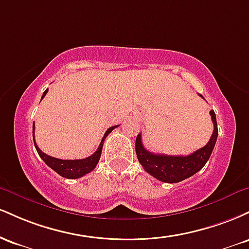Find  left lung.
<instances>
[{
	"label": "left lung",
	"instance_id": "8db88e82",
	"mask_svg": "<svg viewBox=\"0 0 249 249\" xmlns=\"http://www.w3.org/2000/svg\"><path fill=\"white\" fill-rule=\"evenodd\" d=\"M199 96L204 98L201 95ZM210 115L212 117L214 125L210 142L204 147L199 148L188 156H167V154L150 152L142 146V134H138L136 139V153L144 170L159 181L170 182V184L182 181L201 170L210 159L213 148L215 146L216 138H218V124H216L215 113L213 110H211Z\"/></svg>",
	"mask_w": 249,
	"mask_h": 249
}]
</instances>
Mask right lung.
Returning <instances> with one entry per match:
<instances>
[{
	"label": "right lung",
	"instance_id": "obj_1",
	"mask_svg": "<svg viewBox=\"0 0 249 249\" xmlns=\"http://www.w3.org/2000/svg\"><path fill=\"white\" fill-rule=\"evenodd\" d=\"M48 92V89L43 92V96L41 98V101L44 98V96L47 95ZM118 127V125L116 126H111L108 127L105 132L104 137H103L101 144H99L98 148L93 154H91L90 157L84 159H77V160H63V159H58V158H53V157L48 156L44 152H42L39 150V147L37 146L36 142H35V124H33V138H34V144H35V147L37 150V153L38 156L41 157L42 160L45 162L50 168H53L55 172H57L61 177H64L67 179H77V178H81V177L85 176L91 171L95 170V167L98 164L99 158H101V154H102V148H103V144H104L105 138L107 137V134L113 130V128Z\"/></svg>",
	"mask_w": 249,
	"mask_h": 249
}]
</instances>
